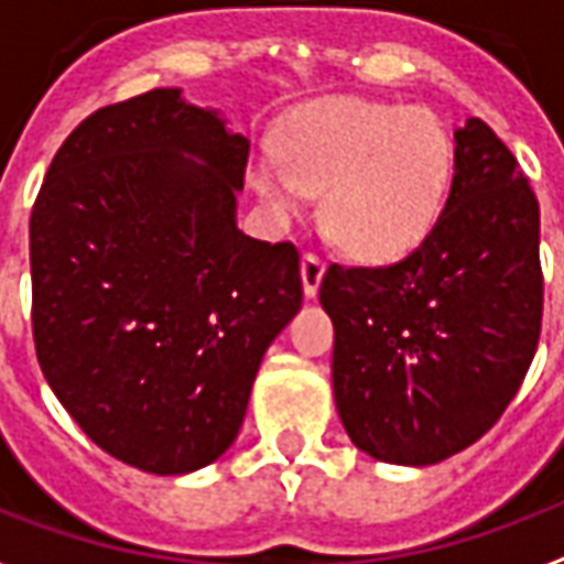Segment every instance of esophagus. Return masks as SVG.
I'll return each mask as SVG.
<instances>
[{
    "label": "esophagus",
    "instance_id": "esophagus-1",
    "mask_svg": "<svg viewBox=\"0 0 564 564\" xmlns=\"http://www.w3.org/2000/svg\"><path fill=\"white\" fill-rule=\"evenodd\" d=\"M300 276H303V291L306 297H315L318 294V285L324 279V258L318 252H303V261H300Z\"/></svg>",
    "mask_w": 564,
    "mask_h": 564
}]
</instances>
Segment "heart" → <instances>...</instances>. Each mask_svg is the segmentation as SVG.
Instances as JSON below:
<instances>
[{
	"mask_svg": "<svg viewBox=\"0 0 564 564\" xmlns=\"http://www.w3.org/2000/svg\"><path fill=\"white\" fill-rule=\"evenodd\" d=\"M276 164L249 183L276 213L322 195L324 228L357 258L409 252L433 228L451 183V138L426 110L330 101L300 113L279 138Z\"/></svg>",
	"mask_w": 564,
	"mask_h": 564,
	"instance_id": "obj_1",
	"label": "heart"
}]
</instances>
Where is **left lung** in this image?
Listing matches in <instances>:
<instances>
[{
  "instance_id": "1",
  "label": "left lung",
  "mask_w": 564,
  "mask_h": 564,
  "mask_svg": "<svg viewBox=\"0 0 564 564\" xmlns=\"http://www.w3.org/2000/svg\"><path fill=\"white\" fill-rule=\"evenodd\" d=\"M454 141L451 195L421 246L393 264H330L318 291L345 433L381 463L433 466L475 445L541 336L535 192L484 119Z\"/></svg>"
}]
</instances>
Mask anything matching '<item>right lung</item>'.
Listing matches in <instances>:
<instances>
[{"label":"right lung","mask_w":564,"mask_h":564,"mask_svg":"<svg viewBox=\"0 0 564 564\" xmlns=\"http://www.w3.org/2000/svg\"><path fill=\"white\" fill-rule=\"evenodd\" d=\"M246 162L249 141L213 110L150 89L89 113L32 204L41 372L101 451L152 475L231 447L303 303L297 246L234 221Z\"/></svg>","instance_id":"right-lung-1"}]
</instances>
